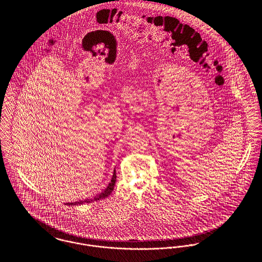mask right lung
Segmentation results:
<instances>
[{"label": "right lung", "instance_id": "1", "mask_svg": "<svg viewBox=\"0 0 262 262\" xmlns=\"http://www.w3.org/2000/svg\"><path fill=\"white\" fill-rule=\"evenodd\" d=\"M116 170H114V174H113L112 180H111V183L108 185V187L105 188L104 191H102L100 194L96 195L95 198L93 199H86L84 201H78V202H75V203H67V205H70V206H75V205H81V204H84V203H92V202H95V201H100L102 199H105L107 198L114 189V186H115V182H116Z\"/></svg>", "mask_w": 262, "mask_h": 262}]
</instances>
